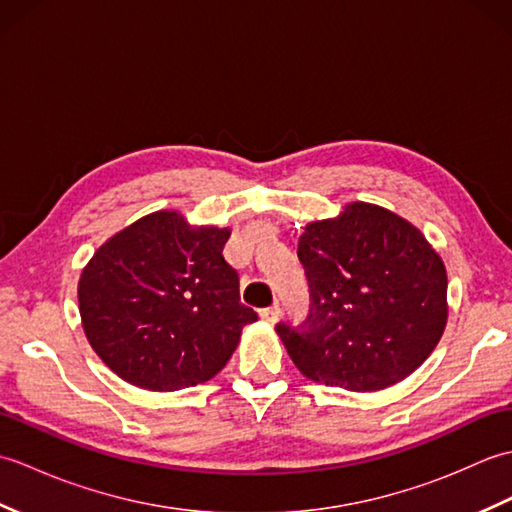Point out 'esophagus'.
I'll use <instances>...</instances> for the list:
<instances>
[{"label": "esophagus", "mask_w": 512, "mask_h": 512, "mask_svg": "<svg viewBox=\"0 0 512 512\" xmlns=\"http://www.w3.org/2000/svg\"><path fill=\"white\" fill-rule=\"evenodd\" d=\"M259 314H262V319L266 321V323H270V325H275L279 319H281V308L277 306V303H275V306H270V308H264L262 312H259Z\"/></svg>", "instance_id": "obj_1"}]
</instances>
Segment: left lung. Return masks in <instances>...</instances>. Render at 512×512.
<instances>
[{"label": "left lung", "mask_w": 512, "mask_h": 512, "mask_svg": "<svg viewBox=\"0 0 512 512\" xmlns=\"http://www.w3.org/2000/svg\"><path fill=\"white\" fill-rule=\"evenodd\" d=\"M299 262L310 317L277 325L299 372L347 391L405 380L436 350L447 328V268L420 228L369 202L306 224Z\"/></svg>", "instance_id": "8db88e82"}]
</instances>
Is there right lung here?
<instances>
[{
    "instance_id": "right-lung-1",
    "label": "right lung",
    "mask_w": 512,
    "mask_h": 512,
    "mask_svg": "<svg viewBox=\"0 0 512 512\" xmlns=\"http://www.w3.org/2000/svg\"><path fill=\"white\" fill-rule=\"evenodd\" d=\"M231 228L156 211L114 233L83 268L79 312L101 361L125 383L178 391L211 380L257 314L222 255Z\"/></svg>"
}]
</instances>
